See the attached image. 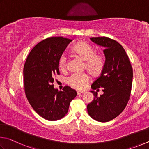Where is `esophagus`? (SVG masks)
I'll return each instance as SVG.
<instances>
[{"label": "esophagus", "instance_id": "34e87169", "mask_svg": "<svg viewBox=\"0 0 149 149\" xmlns=\"http://www.w3.org/2000/svg\"><path fill=\"white\" fill-rule=\"evenodd\" d=\"M84 93V91H77V95H80V94H82V93Z\"/></svg>", "mask_w": 149, "mask_h": 149}]
</instances>
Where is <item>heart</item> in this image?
I'll use <instances>...</instances> for the list:
<instances>
[{"mask_svg": "<svg viewBox=\"0 0 149 149\" xmlns=\"http://www.w3.org/2000/svg\"><path fill=\"white\" fill-rule=\"evenodd\" d=\"M72 51L84 60V67L93 76L100 75L105 68L106 56L103 53H96L95 49L90 44L84 42L77 43L72 47ZM67 57L62 54L59 58V67L61 70L67 67ZM89 81V76L86 72H72L67 79V82L70 86L78 90H82Z\"/></svg>", "mask_w": 149, "mask_h": 149, "instance_id": "1", "label": "heart"}]
</instances>
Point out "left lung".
Returning a JSON list of instances; mask_svg holds the SVG:
<instances>
[{
  "label": "left lung",
  "instance_id": "obj_1",
  "mask_svg": "<svg viewBox=\"0 0 149 149\" xmlns=\"http://www.w3.org/2000/svg\"><path fill=\"white\" fill-rule=\"evenodd\" d=\"M90 39L105 47L106 64L92 84L94 100L88 105V113L95 120L106 122L115 118L126 107L131 94L133 69L126 51L118 42L105 36ZM100 87L104 94L98 97L94 90Z\"/></svg>",
  "mask_w": 149,
  "mask_h": 149
}]
</instances>
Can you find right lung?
Returning <instances> with one entry per match:
<instances>
[{
	"instance_id": "1",
	"label": "right lung",
	"mask_w": 149,
	"mask_h": 149,
	"mask_svg": "<svg viewBox=\"0 0 149 149\" xmlns=\"http://www.w3.org/2000/svg\"><path fill=\"white\" fill-rule=\"evenodd\" d=\"M71 41L62 36L44 39L31 51L23 67L26 97L36 113L49 121L64 117L77 94L68 86L59 91L53 84L59 74V58Z\"/></svg>"
}]
</instances>
